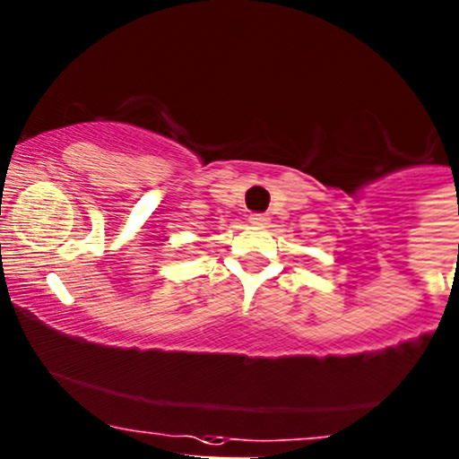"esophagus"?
<instances>
[{
    "label": "esophagus",
    "instance_id": "esophagus-1",
    "mask_svg": "<svg viewBox=\"0 0 459 459\" xmlns=\"http://www.w3.org/2000/svg\"><path fill=\"white\" fill-rule=\"evenodd\" d=\"M268 215H265V213H253V215H250V218H248V221H250V224H255V226H264V224H268Z\"/></svg>",
    "mask_w": 459,
    "mask_h": 459
}]
</instances>
